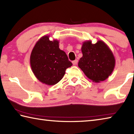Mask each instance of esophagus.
Segmentation results:
<instances>
[{
	"instance_id": "1",
	"label": "esophagus",
	"mask_w": 134,
	"mask_h": 134,
	"mask_svg": "<svg viewBox=\"0 0 134 134\" xmlns=\"http://www.w3.org/2000/svg\"><path fill=\"white\" fill-rule=\"evenodd\" d=\"M72 64H73L74 65H75L77 64V63H78V60H75L74 61H72Z\"/></svg>"
}]
</instances>
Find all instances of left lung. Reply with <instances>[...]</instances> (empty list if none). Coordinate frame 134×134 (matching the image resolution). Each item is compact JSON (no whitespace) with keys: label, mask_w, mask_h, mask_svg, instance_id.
Here are the masks:
<instances>
[{"label":"left lung","mask_w":134,"mask_h":134,"mask_svg":"<svg viewBox=\"0 0 134 134\" xmlns=\"http://www.w3.org/2000/svg\"><path fill=\"white\" fill-rule=\"evenodd\" d=\"M82 57L78 65L85 75L95 82L105 80L114 71L115 59L113 52L103 40L92 44L91 40L82 43Z\"/></svg>","instance_id":"8db88e82"}]
</instances>
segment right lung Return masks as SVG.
Wrapping results in <instances>:
<instances>
[{
	"label": "right lung",
	"instance_id": "obj_1",
	"mask_svg": "<svg viewBox=\"0 0 134 134\" xmlns=\"http://www.w3.org/2000/svg\"><path fill=\"white\" fill-rule=\"evenodd\" d=\"M31 70L38 81L48 86L58 83L65 70L72 65L64 51L60 49L57 40H50L49 36L38 40L31 51Z\"/></svg>",
	"mask_w": 134,
	"mask_h": 134
}]
</instances>
